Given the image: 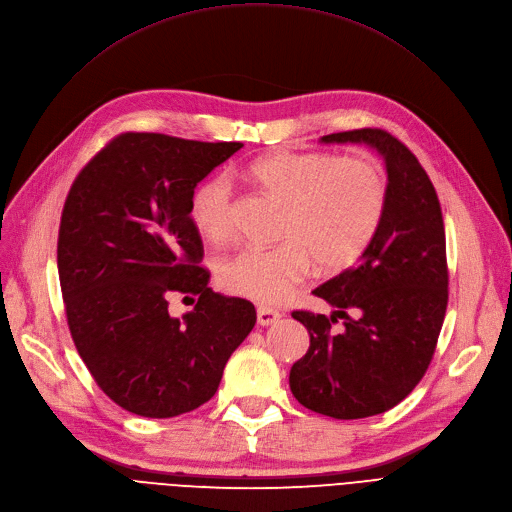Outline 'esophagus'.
Instances as JSON below:
<instances>
[{
	"instance_id": "1",
	"label": "esophagus",
	"mask_w": 512,
	"mask_h": 512,
	"mask_svg": "<svg viewBox=\"0 0 512 512\" xmlns=\"http://www.w3.org/2000/svg\"><path fill=\"white\" fill-rule=\"evenodd\" d=\"M279 319H281V312H277L273 308H266V306L258 308V325L269 327V325H275Z\"/></svg>"
}]
</instances>
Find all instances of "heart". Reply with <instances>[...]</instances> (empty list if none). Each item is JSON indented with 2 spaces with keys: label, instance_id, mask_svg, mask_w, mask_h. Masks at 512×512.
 Instances as JSON below:
<instances>
[{
  "label": "heart",
  "instance_id": "b5f03b06",
  "mask_svg": "<svg viewBox=\"0 0 512 512\" xmlns=\"http://www.w3.org/2000/svg\"><path fill=\"white\" fill-rule=\"evenodd\" d=\"M252 179L285 204L281 246L246 248L218 266V283L258 304H281L312 269L342 271L375 239L387 208V179L371 158L321 152H281L250 168ZM191 221L212 243L235 231V193L229 175L208 177L191 196Z\"/></svg>",
  "mask_w": 512,
  "mask_h": 512
}]
</instances>
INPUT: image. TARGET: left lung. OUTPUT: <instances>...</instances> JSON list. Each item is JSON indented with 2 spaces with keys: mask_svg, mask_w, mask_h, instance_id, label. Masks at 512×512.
Wrapping results in <instances>:
<instances>
[{
  "mask_svg": "<svg viewBox=\"0 0 512 512\" xmlns=\"http://www.w3.org/2000/svg\"><path fill=\"white\" fill-rule=\"evenodd\" d=\"M321 143L373 148L385 164L387 208L358 264L312 291L335 312H291L310 346L291 367L289 387L319 415L364 419L402 402L433 358L448 306L444 218L425 168L394 135L356 129ZM337 315L347 319L342 334L330 329Z\"/></svg>",
  "mask_w": 512,
  "mask_h": 512,
  "instance_id": "obj_1",
  "label": "left lung"
}]
</instances>
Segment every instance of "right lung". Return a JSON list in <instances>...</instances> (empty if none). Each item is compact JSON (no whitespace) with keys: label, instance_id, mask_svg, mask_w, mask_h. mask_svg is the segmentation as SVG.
I'll return each mask as SVG.
<instances>
[{"label":"right lung","instance_id":"1","mask_svg":"<svg viewBox=\"0 0 512 512\" xmlns=\"http://www.w3.org/2000/svg\"><path fill=\"white\" fill-rule=\"evenodd\" d=\"M241 145L123 133L68 191L58 235L68 329L95 383L133 415L170 419L208 402L254 329L252 302L208 287L189 210L193 189ZM173 293L199 296L183 320L167 314Z\"/></svg>","mask_w":512,"mask_h":512}]
</instances>
